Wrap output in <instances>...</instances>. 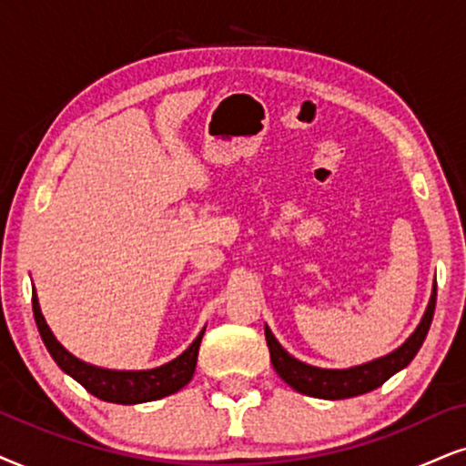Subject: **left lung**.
Returning <instances> with one entry per match:
<instances>
[{
    "label": "left lung",
    "mask_w": 466,
    "mask_h": 466,
    "mask_svg": "<svg viewBox=\"0 0 466 466\" xmlns=\"http://www.w3.org/2000/svg\"><path fill=\"white\" fill-rule=\"evenodd\" d=\"M434 305H437V286H434L432 297H430L428 309L421 318L420 327L415 329V333L398 350H393L387 357L376 359V361L357 365V368L349 370H322L299 361V359L288 355L279 346V341L273 338L270 329L264 327L270 361H273L275 372L281 376V380H286L292 390L305 393V396L322 400H344L361 396V393L374 391L390 376L400 372V370L413 361V357L421 349L423 339L428 335L430 322H432L434 316Z\"/></svg>",
    "instance_id": "left-lung-1"
}]
</instances>
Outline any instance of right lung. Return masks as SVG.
<instances>
[{"label": "right lung", "instance_id": "obj_1", "mask_svg": "<svg viewBox=\"0 0 466 466\" xmlns=\"http://www.w3.org/2000/svg\"><path fill=\"white\" fill-rule=\"evenodd\" d=\"M32 308L40 338H43L53 361L60 365L68 376H73L79 385H84L86 391H90L92 396H96L98 400H105V402L139 404L172 396V393L180 391L182 387L193 379V372H196L198 350L204 331L198 335L196 341H193L180 357L161 365V368L144 370V372H116V370L94 368V365L79 361V359L73 357L66 349H64L60 341L53 338L51 329L46 327L45 318L40 314L36 292L32 294Z\"/></svg>", "mask_w": 466, "mask_h": 466}]
</instances>
